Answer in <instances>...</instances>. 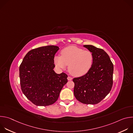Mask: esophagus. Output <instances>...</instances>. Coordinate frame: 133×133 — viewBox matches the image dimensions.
Instances as JSON below:
<instances>
[{"label": "esophagus", "instance_id": "34e87169", "mask_svg": "<svg viewBox=\"0 0 133 133\" xmlns=\"http://www.w3.org/2000/svg\"><path fill=\"white\" fill-rule=\"evenodd\" d=\"M67 79H68V81H71V80L72 79V78L71 77H70V76H68V77H67Z\"/></svg>", "mask_w": 133, "mask_h": 133}]
</instances>
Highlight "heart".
Returning a JSON list of instances; mask_svg holds the SVG:
<instances>
[{"mask_svg": "<svg viewBox=\"0 0 133 133\" xmlns=\"http://www.w3.org/2000/svg\"><path fill=\"white\" fill-rule=\"evenodd\" d=\"M61 56H56L54 63L57 68L66 69L68 65L69 72L74 76L79 77L87 74L93 63V54L88 50L71 46L61 51Z\"/></svg>", "mask_w": 133, "mask_h": 133, "instance_id": "b5f03b06", "label": "heart"}]
</instances>
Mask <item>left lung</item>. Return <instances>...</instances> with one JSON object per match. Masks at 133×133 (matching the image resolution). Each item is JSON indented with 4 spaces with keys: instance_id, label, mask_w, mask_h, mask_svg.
<instances>
[{
    "instance_id": "1",
    "label": "left lung",
    "mask_w": 133,
    "mask_h": 133,
    "mask_svg": "<svg viewBox=\"0 0 133 133\" xmlns=\"http://www.w3.org/2000/svg\"><path fill=\"white\" fill-rule=\"evenodd\" d=\"M93 54V63L88 72L74 78V96L85 104H96L109 94L112 86L113 64L108 55L102 49L85 45Z\"/></svg>"
}]
</instances>
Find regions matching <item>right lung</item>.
I'll return each instance as SVG.
<instances>
[{
	"label": "right lung",
	"mask_w": 133,
	"mask_h": 133,
	"mask_svg": "<svg viewBox=\"0 0 133 133\" xmlns=\"http://www.w3.org/2000/svg\"><path fill=\"white\" fill-rule=\"evenodd\" d=\"M56 46L41 47L30 50L19 67L21 89L25 96L36 106H46L57 101L67 83L64 72L56 74L53 69Z\"/></svg>",
	"instance_id": "obj_1"
}]
</instances>
